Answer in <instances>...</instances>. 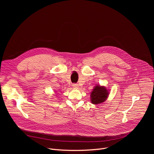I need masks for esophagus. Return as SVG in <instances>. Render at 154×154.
Masks as SVG:
<instances>
[{
    "label": "esophagus",
    "mask_w": 154,
    "mask_h": 154,
    "mask_svg": "<svg viewBox=\"0 0 154 154\" xmlns=\"http://www.w3.org/2000/svg\"><path fill=\"white\" fill-rule=\"evenodd\" d=\"M72 87H74V88H78L79 85H78V84H73Z\"/></svg>",
    "instance_id": "1"
}]
</instances>
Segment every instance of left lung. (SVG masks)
<instances>
[{"instance_id":"obj_1","label":"left lung","mask_w":154,"mask_h":154,"mask_svg":"<svg viewBox=\"0 0 154 154\" xmlns=\"http://www.w3.org/2000/svg\"><path fill=\"white\" fill-rule=\"evenodd\" d=\"M109 95V92L106 87L97 85L94 87L91 94V102L93 104H98L103 102Z\"/></svg>"}]
</instances>
